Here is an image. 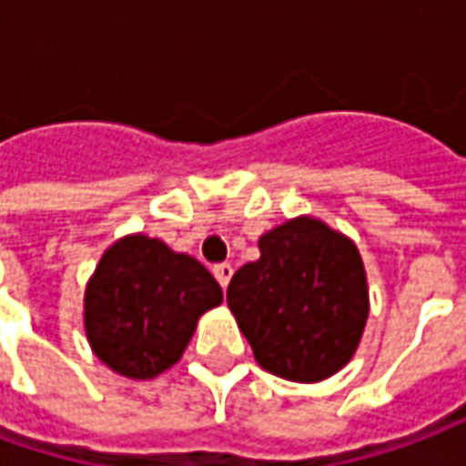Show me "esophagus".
Instances as JSON below:
<instances>
[{
  "mask_svg": "<svg viewBox=\"0 0 466 466\" xmlns=\"http://www.w3.org/2000/svg\"><path fill=\"white\" fill-rule=\"evenodd\" d=\"M232 274H234V269H232V264H217V267H214V277H217V282L222 284L224 289H227V284H229V279H232Z\"/></svg>",
  "mask_w": 466,
  "mask_h": 466,
  "instance_id": "esophagus-1",
  "label": "esophagus"
}]
</instances>
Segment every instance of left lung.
<instances>
[{"label":"left lung","mask_w":466,"mask_h":466,"mask_svg":"<svg viewBox=\"0 0 466 466\" xmlns=\"http://www.w3.org/2000/svg\"><path fill=\"white\" fill-rule=\"evenodd\" d=\"M227 304L262 370L289 381L329 380L360 347L370 317L367 272L350 237L302 214L259 237Z\"/></svg>","instance_id":"8db88e82"}]
</instances>
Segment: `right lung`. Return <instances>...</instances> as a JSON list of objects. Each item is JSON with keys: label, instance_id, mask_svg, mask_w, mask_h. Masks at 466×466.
Segmentation results:
<instances>
[{"label": "right lung", "instance_id": "obj_1", "mask_svg": "<svg viewBox=\"0 0 466 466\" xmlns=\"http://www.w3.org/2000/svg\"><path fill=\"white\" fill-rule=\"evenodd\" d=\"M222 287L202 262L157 237L106 247L85 289V332L99 361L127 380H154L182 360Z\"/></svg>", "mask_w": 466, "mask_h": 466}]
</instances>
